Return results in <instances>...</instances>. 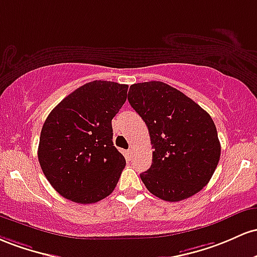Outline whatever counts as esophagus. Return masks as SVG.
I'll use <instances>...</instances> for the list:
<instances>
[{
    "label": "esophagus",
    "mask_w": 257,
    "mask_h": 257,
    "mask_svg": "<svg viewBox=\"0 0 257 257\" xmlns=\"http://www.w3.org/2000/svg\"><path fill=\"white\" fill-rule=\"evenodd\" d=\"M132 153H134V149H132V148H130V149H127V151H125V154H126V157H127V158H131Z\"/></svg>",
    "instance_id": "obj_1"
}]
</instances>
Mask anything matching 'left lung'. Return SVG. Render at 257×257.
<instances>
[{
	"label": "left lung",
	"mask_w": 257,
	"mask_h": 257,
	"mask_svg": "<svg viewBox=\"0 0 257 257\" xmlns=\"http://www.w3.org/2000/svg\"><path fill=\"white\" fill-rule=\"evenodd\" d=\"M127 99L151 136L152 166L141 180L152 194L180 201L209 183L221 155L211 116L181 91L161 81L131 85Z\"/></svg>",
	"instance_id": "1"
}]
</instances>
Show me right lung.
<instances>
[{
    "mask_svg": "<svg viewBox=\"0 0 257 257\" xmlns=\"http://www.w3.org/2000/svg\"><path fill=\"white\" fill-rule=\"evenodd\" d=\"M127 85L96 80L71 92L46 119L40 165L62 197L92 204L108 197L126 165L114 147L111 120L127 98Z\"/></svg>",
    "mask_w": 257,
    "mask_h": 257,
    "instance_id": "1",
    "label": "right lung"
}]
</instances>
